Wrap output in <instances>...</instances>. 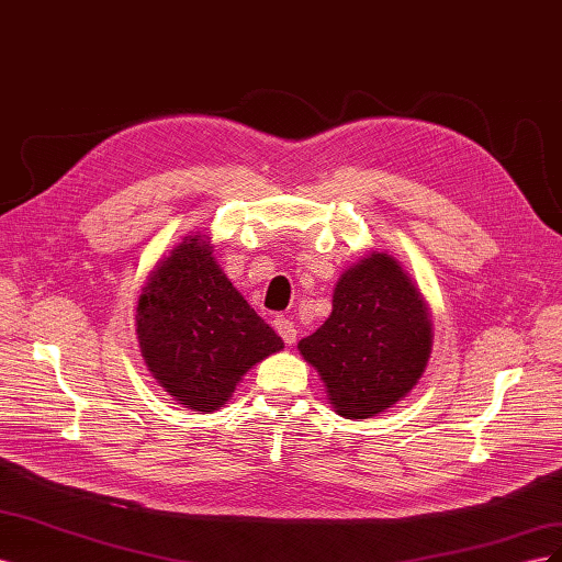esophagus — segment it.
Here are the masks:
<instances>
[{
  "label": "esophagus",
  "mask_w": 562,
  "mask_h": 562,
  "mask_svg": "<svg viewBox=\"0 0 562 562\" xmlns=\"http://www.w3.org/2000/svg\"><path fill=\"white\" fill-rule=\"evenodd\" d=\"M274 330L281 335V339L285 345H293L295 339H297V328H295V323L288 318V316H277L274 318Z\"/></svg>",
  "instance_id": "obj_1"
}]
</instances>
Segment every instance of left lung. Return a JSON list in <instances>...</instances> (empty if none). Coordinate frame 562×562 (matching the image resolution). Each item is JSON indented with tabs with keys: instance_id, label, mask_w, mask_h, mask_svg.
<instances>
[{
	"instance_id": "8db88e82",
	"label": "left lung",
	"mask_w": 562,
	"mask_h": 562,
	"mask_svg": "<svg viewBox=\"0 0 562 562\" xmlns=\"http://www.w3.org/2000/svg\"><path fill=\"white\" fill-rule=\"evenodd\" d=\"M431 347L429 304L386 250L363 252L339 274L330 316L297 345L345 419L375 417L403 401L427 370Z\"/></svg>"
}]
</instances>
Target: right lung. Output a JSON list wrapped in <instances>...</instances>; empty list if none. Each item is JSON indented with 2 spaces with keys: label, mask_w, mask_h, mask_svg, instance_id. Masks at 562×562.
Here are the masks:
<instances>
[{
  "label": "right lung",
  "mask_w": 562,
  "mask_h": 562,
  "mask_svg": "<svg viewBox=\"0 0 562 562\" xmlns=\"http://www.w3.org/2000/svg\"><path fill=\"white\" fill-rule=\"evenodd\" d=\"M135 335L151 378L199 415L220 411L252 366L283 349L201 232L182 236L151 267L135 304Z\"/></svg>",
  "instance_id": "right-lung-1"
}]
</instances>
